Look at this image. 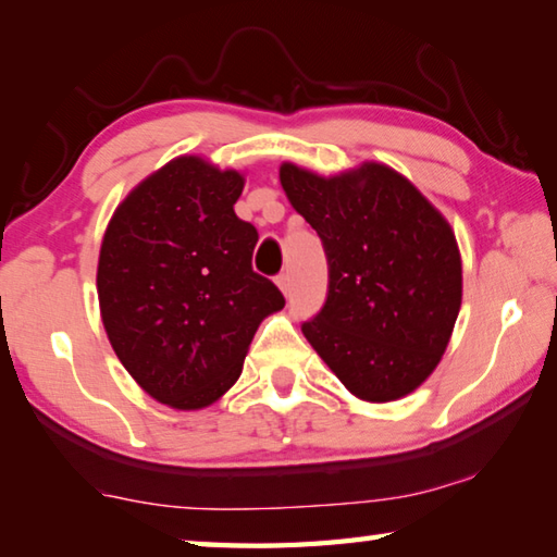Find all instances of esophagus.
Listing matches in <instances>:
<instances>
[{"label":"esophagus","mask_w":557,"mask_h":557,"mask_svg":"<svg viewBox=\"0 0 557 557\" xmlns=\"http://www.w3.org/2000/svg\"><path fill=\"white\" fill-rule=\"evenodd\" d=\"M275 282H277V287L282 289V295H289V275H287V272H282V275H277L275 277Z\"/></svg>","instance_id":"obj_1"}]
</instances>
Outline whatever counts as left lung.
I'll use <instances>...</instances> for the list:
<instances>
[{
  "mask_svg": "<svg viewBox=\"0 0 557 557\" xmlns=\"http://www.w3.org/2000/svg\"><path fill=\"white\" fill-rule=\"evenodd\" d=\"M280 184L329 262L326 305L301 334L358 400L391 403L418 391L447 351L461 307L449 221L381 162L332 176L282 162Z\"/></svg>",
  "mask_w": 557,
  "mask_h": 557,
  "instance_id": "8db88e82",
  "label": "left lung"
}]
</instances>
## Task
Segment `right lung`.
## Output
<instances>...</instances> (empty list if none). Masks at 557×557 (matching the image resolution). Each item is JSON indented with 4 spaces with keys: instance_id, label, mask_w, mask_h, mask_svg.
<instances>
[{
    "instance_id": "obj_1",
    "label": "right lung",
    "mask_w": 557,
    "mask_h": 557,
    "mask_svg": "<svg viewBox=\"0 0 557 557\" xmlns=\"http://www.w3.org/2000/svg\"><path fill=\"white\" fill-rule=\"evenodd\" d=\"M243 186L238 169L174 157L132 188L102 235L98 301L112 351L174 410L223 398L262 319L285 307L252 272L258 231L233 211Z\"/></svg>"
}]
</instances>
